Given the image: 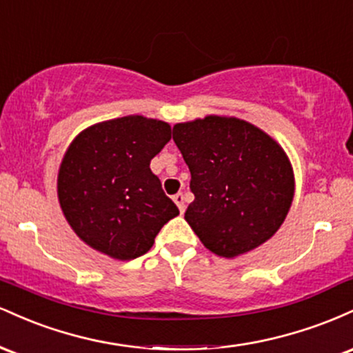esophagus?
Here are the masks:
<instances>
[{
  "mask_svg": "<svg viewBox=\"0 0 353 353\" xmlns=\"http://www.w3.org/2000/svg\"><path fill=\"white\" fill-rule=\"evenodd\" d=\"M172 201L176 202V205L179 208V212L182 214L185 210V202H184V196H182V192H177L176 196L172 197Z\"/></svg>",
  "mask_w": 353,
  "mask_h": 353,
  "instance_id": "1",
  "label": "esophagus"
}]
</instances>
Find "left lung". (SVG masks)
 I'll list each match as a JSON object with an SVG mask.
<instances>
[{
  "mask_svg": "<svg viewBox=\"0 0 353 353\" xmlns=\"http://www.w3.org/2000/svg\"><path fill=\"white\" fill-rule=\"evenodd\" d=\"M172 139L190 171L194 194L184 219L205 249L234 259L281 229L295 177L274 137L239 117L210 114L176 124Z\"/></svg>",
  "mask_w": 353,
  "mask_h": 353,
  "instance_id": "left-lung-1",
  "label": "left lung"
}]
</instances>
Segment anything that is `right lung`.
Returning <instances> with one entry per match:
<instances>
[{"label": "right lung", "instance_id": "right-lung-1", "mask_svg": "<svg viewBox=\"0 0 353 353\" xmlns=\"http://www.w3.org/2000/svg\"><path fill=\"white\" fill-rule=\"evenodd\" d=\"M169 141L171 125L137 114L92 124L72 139L59 165L58 201L84 244L131 261L179 216L149 168Z\"/></svg>", "mask_w": 353, "mask_h": 353}]
</instances>
